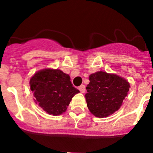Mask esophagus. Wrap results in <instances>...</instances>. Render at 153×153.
I'll list each match as a JSON object with an SVG mask.
<instances>
[{
	"label": "esophagus",
	"instance_id": "obj_1",
	"mask_svg": "<svg viewBox=\"0 0 153 153\" xmlns=\"http://www.w3.org/2000/svg\"><path fill=\"white\" fill-rule=\"evenodd\" d=\"M78 89H79L80 91H81L82 93H84V92H85L86 91V89H85V86L84 85H81L80 86H78Z\"/></svg>",
	"mask_w": 153,
	"mask_h": 153
}]
</instances>
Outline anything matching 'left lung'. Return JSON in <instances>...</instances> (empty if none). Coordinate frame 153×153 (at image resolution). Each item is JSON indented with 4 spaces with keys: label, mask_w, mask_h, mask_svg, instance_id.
Listing matches in <instances>:
<instances>
[{
    "label": "left lung",
    "mask_w": 153,
    "mask_h": 153,
    "mask_svg": "<svg viewBox=\"0 0 153 153\" xmlns=\"http://www.w3.org/2000/svg\"><path fill=\"white\" fill-rule=\"evenodd\" d=\"M89 80L85 98L91 113L104 118L118 110L129 91L128 81L102 71L90 75Z\"/></svg>",
    "instance_id": "8db88e82"
}]
</instances>
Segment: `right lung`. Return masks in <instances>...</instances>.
<instances>
[{"label": "right lung", "instance_id": "right-lung-1", "mask_svg": "<svg viewBox=\"0 0 153 153\" xmlns=\"http://www.w3.org/2000/svg\"><path fill=\"white\" fill-rule=\"evenodd\" d=\"M29 84L35 103L53 115L65 112L72 97L80 92L72 86L70 77L60 69L39 71L31 78Z\"/></svg>", "mask_w": 153, "mask_h": 153}]
</instances>
